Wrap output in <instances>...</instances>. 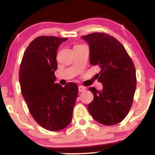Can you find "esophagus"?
Segmentation results:
<instances>
[{
  "label": "esophagus",
  "mask_w": 155,
  "mask_h": 155,
  "mask_svg": "<svg viewBox=\"0 0 155 155\" xmlns=\"http://www.w3.org/2000/svg\"><path fill=\"white\" fill-rule=\"evenodd\" d=\"M84 90H85V87H82V86L78 87V91H79L80 92H84Z\"/></svg>",
  "instance_id": "34e87169"
}]
</instances>
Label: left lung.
<instances>
[{
    "label": "left lung",
    "mask_w": 155,
    "mask_h": 155,
    "mask_svg": "<svg viewBox=\"0 0 155 155\" xmlns=\"http://www.w3.org/2000/svg\"><path fill=\"white\" fill-rule=\"evenodd\" d=\"M82 38L90 45V64L100 68L95 77L103 85L101 91L90 88L94 99L88 111L101 124H118L132 107L137 84L135 65L124 46L112 36L94 32Z\"/></svg>",
    "instance_id": "left-lung-1"
}]
</instances>
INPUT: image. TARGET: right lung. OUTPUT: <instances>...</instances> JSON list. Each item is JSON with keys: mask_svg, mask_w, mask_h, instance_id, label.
I'll use <instances>...</instances> for the list:
<instances>
[{"mask_svg": "<svg viewBox=\"0 0 155 155\" xmlns=\"http://www.w3.org/2000/svg\"><path fill=\"white\" fill-rule=\"evenodd\" d=\"M68 38L40 36L23 55L19 71L21 92L35 121L50 131L64 129L71 124L78 94L77 84L55 83L58 67L57 50Z\"/></svg>", "mask_w": 155, "mask_h": 155, "instance_id": "obj_1", "label": "right lung"}]
</instances>
